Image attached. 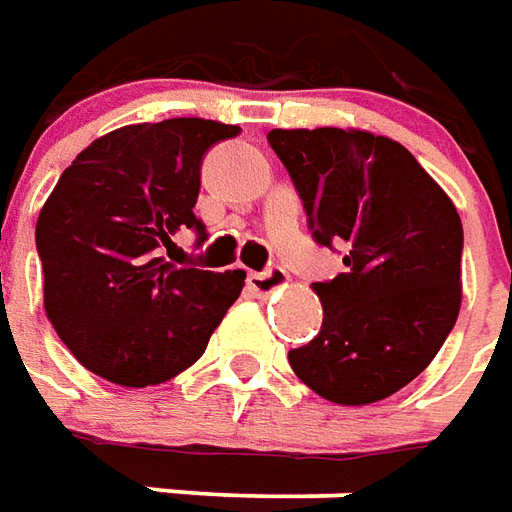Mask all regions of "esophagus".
Segmentation results:
<instances>
[{
  "label": "esophagus",
  "mask_w": 512,
  "mask_h": 512,
  "mask_svg": "<svg viewBox=\"0 0 512 512\" xmlns=\"http://www.w3.org/2000/svg\"><path fill=\"white\" fill-rule=\"evenodd\" d=\"M288 282V274H285V268L280 266H271L266 271H249V277H246V285H249V291L257 293V296H268V293H274L277 288H282Z\"/></svg>",
  "instance_id": "1"
}]
</instances>
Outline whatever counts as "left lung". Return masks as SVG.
<instances>
[{"instance_id": "obj_1", "label": "left lung", "mask_w": 512, "mask_h": 512, "mask_svg": "<svg viewBox=\"0 0 512 512\" xmlns=\"http://www.w3.org/2000/svg\"><path fill=\"white\" fill-rule=\"evenodd\" d=\"M321 246L346 271L316 282V338L288 352L296 377L335 405H371L416 380L460 313L463 224L405 146L366 130H271Z\"/></svg>"}]
</instances>
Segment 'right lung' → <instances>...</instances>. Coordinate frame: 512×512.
Wrapping results in <instances>:
<instances>
[{
	"label": "right lung",
	"instance_id": "right-lung-1",
	"mask_svg": "<svg viewBox=\"0 0 512 512\" xmlns=\"http://www.w3.org/2000/svg\"><path fill=\"white\" fill-rule=\"evenodd\" d=\"M238 132L207 119L130 124L96 138L60 174L35 246L46 316L88 371L146 388L205 355L246 274L174 266L165 255L180 230L205 241L194 216L202 160Z\"/></svg>",
	"mask_w": 512,
	"mask_h": 512
}]
</instances>
